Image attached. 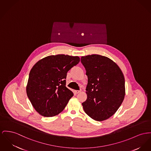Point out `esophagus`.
Wrapping results in <instances>:
<instances>
[{"mask_svg":"<svg viewBox=\"0 0 151 151\" xmlns=\"http://www.w3.org/2000/svg\"><path fill=\"white\" fill-rule=\"evenodd\" d=\"M81 91L80 90V91H75V93H76V94H78V93H80Z\"/></svg>","mask_w":151,"mask_h":151,"instance_id":"esophagus-1","label":"esophagus"}]
</instances>
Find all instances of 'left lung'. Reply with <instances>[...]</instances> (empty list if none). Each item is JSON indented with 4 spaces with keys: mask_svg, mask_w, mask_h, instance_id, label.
<instances>
[{
    "mask_svg": "<svg viewBox=\"0 0 151 151\" xmlns=\"http://www.w3.org/2000/svg\"><path fill=\"white\" fill-rule=\"evenodd\" d=\"M86 71L87 99L82 103L92 119L105 120L120 106L125 94V79L118 65L111 59L97 54L81 57Z\"/></svg>",
    "mask_w": 151,
    "mask_h": 151,
    "instance_id": "obj_1",
    "label": "left lung"
}]
</instances>
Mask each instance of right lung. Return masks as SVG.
I'll return each mask as SVG.
<instances>
[{"label":"right lung","mask_w":151,"mask_h":151,"mask_svg":"<svg viewBox=\"0 0 151 151\" xmlns=\"http://www.w3.org/2000/svg\"><path fill=\"white\" fill-rule=\"evenodd\" d=\"M80 60L77 56L58 54L46 57L34 65L26 92L40 115L52 117L64 109L73 96V93L66 87L67 73Z\"/></svg>","instance_id":"obj_1"}]
</instances>
